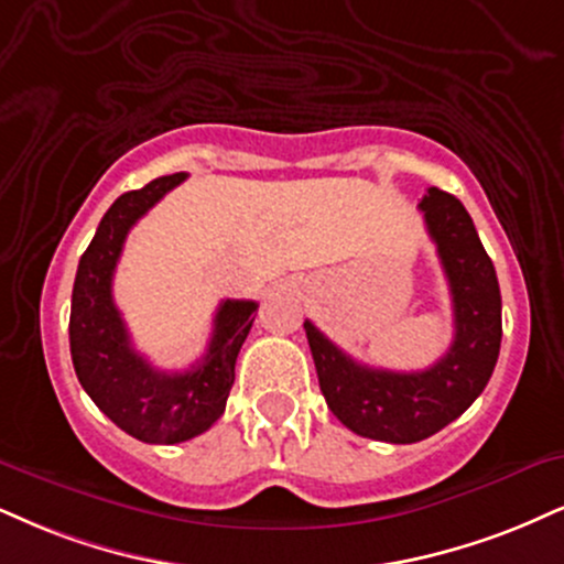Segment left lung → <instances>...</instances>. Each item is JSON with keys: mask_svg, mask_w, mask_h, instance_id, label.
Here are the masks:
<instances>
[{"mask_svg": "<svg viewBox=\"0 0 564 564\" xmlns=\"http://www.w3.org/2000/svg\"><path fill=\"white\" fill-rule=\"evenodd\" d=\"M449 284L455 339L426 371L368 368L305 322L318 387L347 429L368 440L413 444L436 434L474 405L489 384L502 343V295L495 263L465 206L440 187L419 204Z\"/></svg>", "mask_w": 564, "mask_h": 564, "instance_id": "obj_1", "label": "left lung"}]
</instances>
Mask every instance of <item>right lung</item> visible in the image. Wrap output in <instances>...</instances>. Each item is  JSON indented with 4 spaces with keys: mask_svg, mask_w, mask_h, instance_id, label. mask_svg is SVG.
Segmentation results:
<instances>
[{
    "mask_svg": "<svg viewBox=\"0 0 564 564\" xmlns=\"http://www.w3.org/2000/svg\"><path fill=\"white\" fill-rule=\"evenodd\" d=\"M185 177L177 172L122 193L80 256L73 284L69 352L80 387L109 421L145 444L187 442L217 423L235 384V360L259 308L256 301L221 303L206 356L187 371H159L130 343L112 297L117 261L130 227Z\"/></svg>",
    "mask_w": 564,
    "mask_h": 564,
    "instance_id": "add662e5",
    "label": "right lung"
}]
</instances>
